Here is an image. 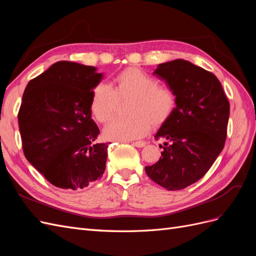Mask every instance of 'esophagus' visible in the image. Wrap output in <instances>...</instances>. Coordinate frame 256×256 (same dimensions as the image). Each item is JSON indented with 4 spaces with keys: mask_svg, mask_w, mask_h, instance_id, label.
I'll list each match as a JSON object with an SVG mask.
<instances>
[{
    "mask_svg": "<svg viewBox=\"0 0 256 256\" xmlns=\"http://www.w3.org/2000/svg\"><path fill=\"white\" fill-rule=\"evenodd\" d=\"M132 145H134V146H136V147H140V148H141V147H144V146L146 145V142H144V141L134 142V143H132Z\"/></svg>",
    "mask_w": 256,
    "mask_h": 256,
    "instance_id": "esophagus-1",
    "label": "esophagus"
}]
</instances>
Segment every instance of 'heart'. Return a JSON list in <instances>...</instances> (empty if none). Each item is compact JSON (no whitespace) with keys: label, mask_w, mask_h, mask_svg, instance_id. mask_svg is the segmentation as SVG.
Listing matches in <instances>:
<instances>
[{"label":"heart","mask_w":256,"mask_h":256,"mask_svg":"<svg viewBox=\"0 0 256 256\" xmlns=\"http://www.w3.org/2000/svg\"><path fill=\"white\" fill-rule=\"evenodd\" d=\"M116 88L100 82L92 90L90 110L94 118L106 122L115 113L120 98L132 97L129 116L112 120L104 129V136L111 141H132L144 136L150 128L168 120L175 108L173 90L158 85V80L138 68H128L116 78Z\"/></svg>","instance_id":"heart-1"}]
</instances>
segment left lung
I'll return each instance as SVG.
<instances>
[{"instance_id":"obj_1","label":"left lung","mask_w":256,"mask_h":256,"mask_svg":"<svg viewBox=\"0 0 256 256\" xmlns=\"http://www.w3.org/2000/svg\"><path fill=\"white\" fill-rule=\"evenodd\" d=\"M175 95L174 111L154 138H164L156 164L145 166L152 182L180 190L200 180L224 147L230 102L216 76L182 58L159 64L152 74Z\"/></svg>"}]
</instances>
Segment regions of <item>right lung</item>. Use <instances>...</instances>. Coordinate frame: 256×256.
<instances>
[{"mask_svg":"<svg viewBox=\"0 0 256 256\" xmlns=\"http://www.w3.org/2000/svg\"><path fill=\"white\" fill-rule=\"evenodd\" d=\"M104 78L94 66L60 60L30 80L18 114L23 152L46 180L62 189L88 187L102 177L108 143H95L92 90Z\"/></svg>","mask_w":256,"mask_h":256,"instance_id":"obj_1","label":"right lung"}]
</instances>
